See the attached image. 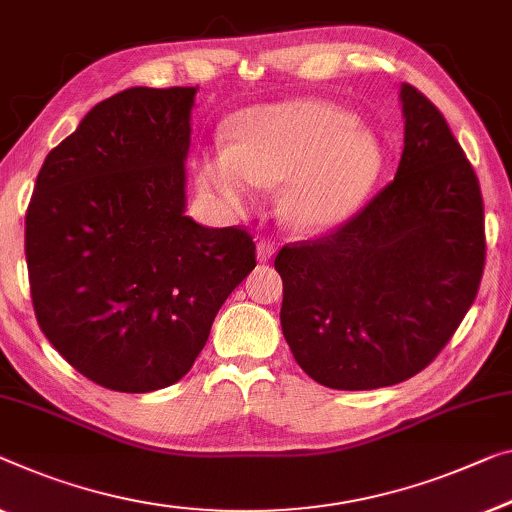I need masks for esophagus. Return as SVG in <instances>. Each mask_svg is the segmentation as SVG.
<instances>
[{
  "mask_svg": "<svg viewBox=\"0 0 512 512\" xmlns=\"http://www.w3.org/2000/svg\"><path fill=\"white\" fill-rule=\"evenodd\" d=\"M276 255V243L269 239H259L257 241V262H269V259Z\"/></svg>",
  "mask_w": 512,
  "mask_h": 512,
  "instance_id": "34e87169",
  "label": "esophagus"
}]
</instances>
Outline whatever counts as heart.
I'll use <instances>...</instances> for the list:
<instances>
[{"label": "heart", "instance_id": "obj_1", "mask_svg": "<svg viewBox=\"0 0 512 512\" xmlns=\"http://www.w3.org/2000/svg\"><path fill=\"white\" fill-rule=\"evenodd\" d=\"M384 172V144L335 103L296 98L241 112L232 144L197 158V183L227 211H243L259 186L278 190V211L303 232L331 230L356 216Z\"/></svg>", "mask_w": 512, "mask_h": 512}]
</instances>
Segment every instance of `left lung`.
<instances>
[{"mask_svg":"<svg viewBox=\"0 0 512 512\" xmlns=\"http://www.w3.org/2000/svg\"><path fill=\"white\" fill-rule=\"evenodd\" d=\"M400 101L395 179L335 232L276 257L282 335L305 375L338 391L393 386L427 368L483 278L474 167L421 91L402 85Z\"/></svg>","mask_w":512,"mask_h":512,"instance_id":"left-lung-1","label":"left lung"}]
</instances>
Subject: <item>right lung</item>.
I'll list each match as a JSON object with an SVG mask.
<instances>
[{
  "instance_id": "right-lung-1",
  "label": "right lung",
  "mask_w": 512,
  "mask_h": 512,
  "mask_svg": "<svg viewBox=\"0 0 512 512\" xmlns=\"http://www.w3.org/2000/svg\"><path fill=\"white\" fill-rule=\"evenodd\" d=\"M197 87H133L91 108L50 151L25 218L29 289L52 347L119 393L193 368L253 236L186 216Z\"/></svg>"
}]
</instances>
